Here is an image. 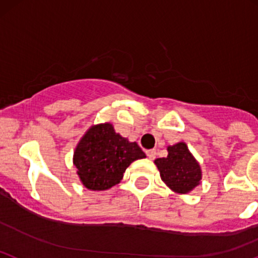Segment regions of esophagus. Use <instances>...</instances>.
I'll use <instances>...</instances> for the list:
<instances>
[{
	"mask_svg": "<svg viewBox=\"0 0 258 258\" xmlns=\"http://www.w3.org/2000/svg\"><path fill=\"white\" fill-rule=\"evenodd\" d=\"M146 154H147V157L150 159H154L156 158V150H148V151H146Z\"/></svg>",
	"mask_w": 258,
	"mask_h": 258,
	"instance_id": "34e87169",
	"label": "esophagus"
}]
</instances>
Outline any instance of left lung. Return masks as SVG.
<instances>
[{"label": "left lung", "mask_w": 258, "mask_h": 258, "mask_svg": "<svg viewBox=\"0 0 258 258\" xmlns=\"http://www.w3.org/2000/svg\"><path fill=\"white\" fill-rule=\"evenodd\" d=\"M167 151V157L154 161L162 180L175 193H190L202 180L199 163L184 142L168 146Z\"/></svg>", "instance_id": "8db88e82"}]
</instances>
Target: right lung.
I'll use <instances>...</instances> for the list:
<instances>
[{
    "label": "right lung",
    "instance_id": "add662e5",
    "mask_svg": "<svg viewBox=\"0 0 258 258\" xmlns=\"http://www.w3.org/2000/svg\"><path fill=\"white\" fill-rule=\"evenodd\" d=\"M146 158L136 142L116 134L110 122L91 126L74 151L73 163L85 188L106 190L121 181L132 162Z\"/></svg>",
    "mask_w": 258,
    "mask_h": 258
}]
</instances>
